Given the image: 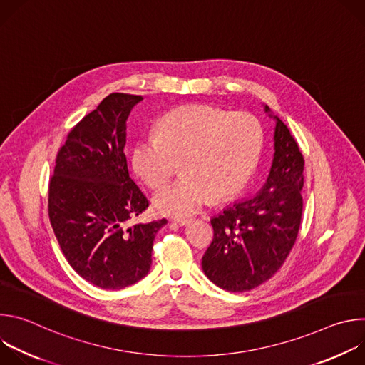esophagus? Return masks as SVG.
Segmentation results:
<instances>
[{"instance_id": "1", "label": "esophagus", "mask_w": 365, "mask_h": 365, "mask_svg": "<svg viewBox=\"0 0 365 365\" xmlns=\"http://www.w3.org/2000/svg\"><path fill=\"white\" fill-rule=\"evenodd\" d=\"M190 221H192V220H186V218H176V220H175V222H176L178 225H180V227L190 224Z\"/></svg>"}]
</instances>
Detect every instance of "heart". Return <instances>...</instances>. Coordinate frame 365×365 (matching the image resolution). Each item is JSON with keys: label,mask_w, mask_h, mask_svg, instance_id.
<instances>
[{"label": "heart", "mask_w": 365, "mask_h": 365, "mask_svg": "<svg viewBox=\"0 0 365 365\" xmlns=\"http://www.w3.org/2000/svg\"><path fill=\"white\" fill-rule=\"evenodd\" d=\"M263 145V128L250 113L187 106L168 113L158 134L140 137L131 151L135 173L151 189L168 183L180 162L182 176L154 196L162 215L185 218L211 200L240 192Z\"/></svg>", "instance_id": "heart-1"}]
</instances>
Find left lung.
<instances>
[{"mask_svg":"<svg viewBox=\"0 0 365 365\" xmlns=\"http://www.w3.org/2000/svg\"><path fill=\"white\" fill-rule=\"evenodd\" d=\"M274 158L267 182L255 196L214 217V240L202 257L206 277L228 292H247L272 279L297 238L303 211V166L299 145L276 115Z\"/></svg>","mask_w":365,"mask_h":365,"instance_id":"obj_1","label":"left lung"}]
</instances>
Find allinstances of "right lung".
Segmentation results:
<instances>
[{
  "instance_id": "1",
  "label": "right lung",
  "mask_w": 365,
  "mask_h": 365,
  "mask_svg": "<svg viewBox=\"0 0 365 365\" xmlns=\"http://www.w3.org/2000/svg\"><path fill=\"white\" fill-rule=\"evenodd\" d=\"M140 95L110 93L68 134L48 183V218L72 269L101 289H124L147 276L153 241L168 224H125L148 200L130 178L127 118Z\"/></svg>"
}]
</instances>
